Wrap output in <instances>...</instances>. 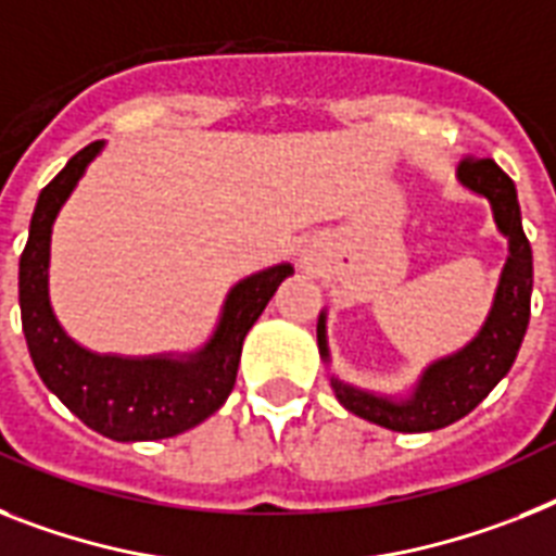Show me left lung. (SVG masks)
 Segmentation results:
<instances>
[{
    "mask_svg": "<svg viewBox=\"0 0 556 556\" xmlns=\"http://www.w3.org/2000/svg\"><path fill=\"white\" fill-rule=\"evenodd\" d=\"M457 176L469 190L492 201L494 222L508 238L506 269L500 278L497 298L485 327L466 350L429 366L409 401L392 403L332 378L334 394L346 409L392 432H434L469 415L511 369L529 329L534 267H531L529 238L522 232L515 181L494 164V159H477V155L463 159ZM318 350L327 357L324 315L318 320Z\"/></svg>",
    "mask_w": 556,
    "mask_h": 556,
    "instance_id": "obj_1",
    "label": "left lung"
}]
</instances>
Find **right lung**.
Listing matches in <instances>:
<instances>
[{"label": "right lung", "instance_id": "right-lung-1", "mask_svg": "<svg viewBox=\"0 0 556 556\" xmlns=\"http://www.w3.org/2000/svg\"><path fill=\"white\" fill-rule=\"evenodd\" d=\"M102 141L87 144L39 192L30 236L20 258L22 332L45 387L81 424L113 440H162L181 434L222 409L238 378L241 343L275 289L292 275L289 264L238 283L227 298L213 341L190 361L93 355L62 332L48 301L50 227Z\"/></svg>", "mask_w": 556, "mask_h": 556}]
</instances>
